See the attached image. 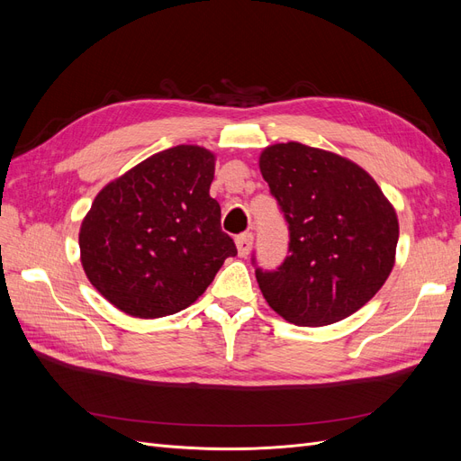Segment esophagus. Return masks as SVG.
<instances>
[{
  "mask_svg": "<svg viewBox=\"0 0 461 461\" xmlns=\"http://www.w3.org/2000/svg\"><path fill=\"white\" fill-rule=\"evenodd\" d=\"M254 244V234L252 232H244L240 236H236V248H239V256L246 258L249 254V249H252Z\"/></svg>",
  "mask_w": 461,
  "mask_h": 461,
  "instance_id": "obj_1",
  "label": "esophagus"
}]
</instances>
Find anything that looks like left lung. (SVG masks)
Listing matches in <instances>:
<instances>
[{
    "mask_svg": "<svg viewBox=\"0 0 461 461\" xmlns=\"http://www.w3.org/2000/svg\"><path fill=\"white\" fill-rule=\"evenodd\" d=\"M259 169L288 225V256L256 278L271 308L300 327L366 305L394 267L398 219L375 180L337 153L298 142L265 148Z\"/></svg>",
    "mask_w": 461,
    "mask_h": 461,
    "instance_id": "left-lung-1",
    "label": "left lung"
}]
</instances>
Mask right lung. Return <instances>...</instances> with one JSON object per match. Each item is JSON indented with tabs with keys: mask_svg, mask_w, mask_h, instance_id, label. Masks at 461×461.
<instances>
[{
	"mask_svg": "<svg viewBox=\"0 0 461 461\" xmlns=\"http://www.w3.org/2000/svg\"><path fill=\"white\" fill-rule=\"evenodd\" d=\"M215 156L200 146L156 153L97 194L82 221V267L100 294L140 319L196 302L236 252L209 196Z\"/></svg>",
	"mask_w": 461,
	"mask_h": 461,
	"instance_id": "add662e5",
	"label": "right lung"
}]
</instances>
